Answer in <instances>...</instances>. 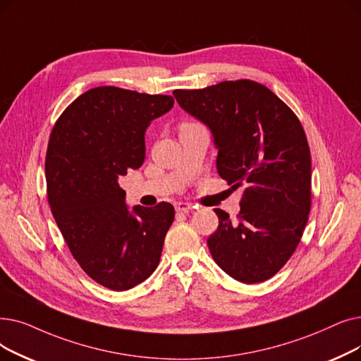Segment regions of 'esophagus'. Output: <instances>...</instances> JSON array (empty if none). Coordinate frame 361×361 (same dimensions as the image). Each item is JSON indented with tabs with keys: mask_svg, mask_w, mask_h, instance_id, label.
Instances as JSON below:
<instances>
[{
	"mask_svg": "<svg viewBox=\"0 0 361 361\" xmlns=\"http://www.w3.org/2000/svg\"><path fill=\"white\" fill-rule=\"evenodd\" d=\"M192 209H193V207L190 205V203H187V202H178L177 205H176V211L181 212V214H189Z\"/></svg>",
	"mask_w": 361,
	"mask_h": 361,
	"instance_id": "obj_1",
	"label": "esophagus"
}]
</instances>
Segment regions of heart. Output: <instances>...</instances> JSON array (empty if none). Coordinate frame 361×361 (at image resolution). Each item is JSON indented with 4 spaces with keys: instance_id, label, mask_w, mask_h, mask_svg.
Returning a JSON list of instances; mask_svg holds the SVG:
<instances>
[{
    "instance_id": "heart-1",
    "label": "heart",
    "mask_w": 361,
    "mask_h": 361,
    "mask_svg": "<svg viewBox=\"0 0 361 361\" xmlns=\"http://www.w3.org/2000/svg\"><path fill=\"white\" fill-rule=\"evenodd\" d=\"M185 125H192V123H184V125H183V127H185Z\"/></svg>"
}]
</instances>
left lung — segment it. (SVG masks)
I'll return each mask as SVG.
<instances>
[{
    "label": "left lung",
    "instance_id": "1",
    "mask_svg": "<svg viewBox=\"0 0 361 361\" xmlns=\"http://www.w3.org/2000/svg\"><path fill=\"white\" fill-rule=\"evenodd\" d=\"M174 96L211 130L219 177L231 189L243 187L236 221L214 209V261L242 283L269 280L295 252L311 208V154L300 119L250 80L176 90Z\"/></svg>",
    "mask_w": 361,
    "mask_h": 361
}]
</instances>
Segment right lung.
Masks as SVG:
<instances>
[{
  "label": "right lung",
  "instance_id": "obj_1",
  "mask_svg": "<svg viewBox=\"0 0 361 361\" xmlns=\"http://www.w3.org/2000/svg\"><path fill=\"white\" fill-rule=\"evenodd\" d=\"M172 106L171 96L97 87L72 102L51 131L49 205L73 258L107 289L128 290L159 264L174 207L130 211L118 180L142 166L145 133Z\"/></svg>",
  "mask_w": 361,
  "mask_h": 361
}]
</instances>
